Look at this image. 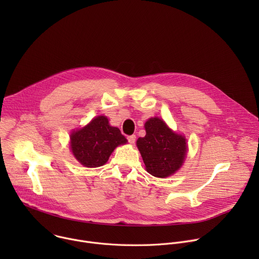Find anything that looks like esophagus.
Segmentation results:
<instances>
[{"instance_id":"esophagus-1","label":"esophagus","mask_w":259,"mask_h":259,"mask_svg":"<svg viewBox=\"0 0 259 259\" xmlns=\"http://www.w3.org/2000/svg\"><path fill=\"white\" fill-rule=\"evenodd\" d=\"M127 139H128V141H129L130 143H134L135 140H136V136H135V135H130V136L127 137Z\"/></svg>"}]
</instances>
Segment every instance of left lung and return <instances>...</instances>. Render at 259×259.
I'll return each mask as SVG.
<instances>
[{"mask_svg":"<svg viewBox=\"0 0 259 259\" xmlns=\"http://www.w3.org/2000/svg\"><path fill=\"white\" fill-rule=\"evenodd\" d=\"M144 127L146 135L139 137L136 144L147 172L160 178L173 174L187 155L186 139L159 118L150 119Z\"/></svg>","mask_w":259,"mask_h":259,"instance_id":"8db88e82","label":"left lung"}]
</instances>
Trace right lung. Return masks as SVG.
Wrapping results in <instances>:
<instances>
[{
	"label": "right lung",
	"instance_id": "obj_1",
	"mask_svg": "<svg viewBox=\"0 0 259 259\" xmlns=\"http://www.w3.org/2000/svg\"><path fill=\"white\" fill-rule=\"evenodd\" d=\"M126 142V137L118 128L109 126L104 116L93 119L86 127L70 135L73 156L89 168L104 165L116 147Z\"/></svg>",
	"mask_w": 259,
	"mask_h": 259
}]
</instances>
